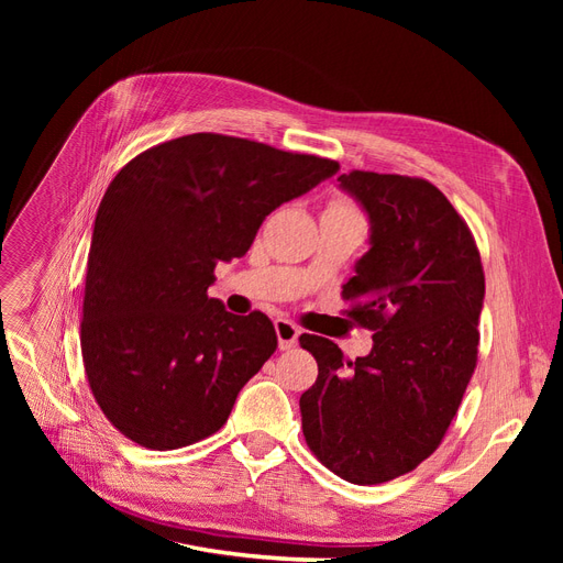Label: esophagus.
<instances>
[{
	"label": "esophagus",
	"mask_w": 563,
	"mask_h": 563,
	"mask_svg": "<svg viewBox=\"0 0 563 563\" xmlns=\"http://www.w3.org/2000/svg\"><path fill=\"white\" fill-rule=\"evenodd\" d=\"M275 331H277V338H279V350H291V347L298 345L300 329L296 327L294 321L277 319L275 321Z\"/></svg>",
	"instance_id": "34e87169"
}]
</instances>
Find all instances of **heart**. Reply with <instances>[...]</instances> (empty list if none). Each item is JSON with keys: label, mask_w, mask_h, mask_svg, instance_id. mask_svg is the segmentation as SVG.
Here are the masks:
<instances>
[{"label": "heart", "mask_w": 563, "mask_h": 563, "mask_svg": "<svg viewBox=\"0 0 563 563\" xmlns=\"http://www.w3.org/2000/svg\"><path fill=\"white\" fill-rule=\"evenodd\" d=\"M331 207H352V203H347V201H343V199H338V201H333Z\"/></svg>", "instance_id": "obj_1"}]
</instances>
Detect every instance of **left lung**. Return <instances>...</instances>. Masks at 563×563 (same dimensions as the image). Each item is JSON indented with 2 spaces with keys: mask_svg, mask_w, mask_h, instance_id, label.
<instances>
[{
  "mask_svg": "<svg viewBox=\"0 0 563 563\" xmlns=\"http://www.w3.org/2000/svg\"><path fill=\"white\" fill-rule=\"evenodd\" d=\"M338 180L371 220V249L343 300L373 347L350 362L333 340L300 335L319 366L300 397L302 434L323 467L371 486L416 470L455 418L479 352L484 267L467 223L430 180Z\"/></svg>",
  "mask_w": 563,
  "mask_h": 563,
  "instance_id": "obj_1",
  "label": "left lung"
}]
</instances>
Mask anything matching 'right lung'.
<instances>
[{
	"label": "right lung",
	"mask_w": 563,
	"mask_h": 563,
	"mask_svg": "<svg viewBox=\"0 0 563 563\" xmlns=\"http://www.w3.org/2000/svg\"><path fill=\"white\" fill-rule=\"evenodd\" d=\"M338 162L220 133L150 147L100 201L84 286L81 356L100 411L139 446L174 451L223 428L277 350L263 312L209 298L220 261L242 258L284 201Z\"/></svg>",
	"instance_id": "right-lung-1"
}]
</instances>
